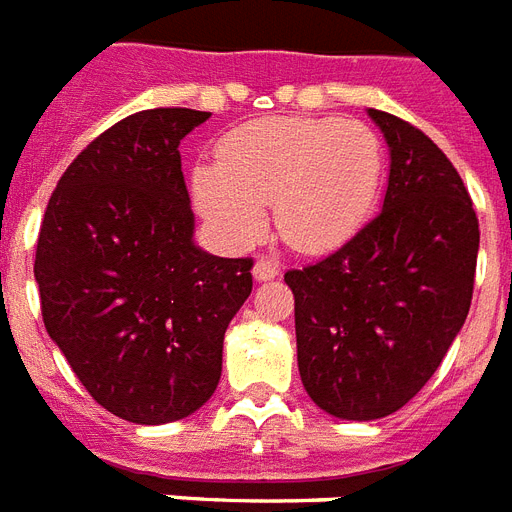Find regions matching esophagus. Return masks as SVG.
<instances>
[{"label": "esophagus", "mask_w": 512, "mask_h": 512, "mask_svg": "<svg viewBox=\"0 0 512 512\" xmlns=\"http://www.w3.org/2000/svg\"><path fill=\"white\" fill-rule=\"evenodd\" d=\"M277 275H280V269H277L275 261L259 259L256 264H253V280L256 282H269V280H275Z\"/></svg>", "instance_id": "obj_1"}]
</instances>
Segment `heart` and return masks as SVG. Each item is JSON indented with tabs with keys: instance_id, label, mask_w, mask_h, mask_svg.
<instances>
[{
	"instance_id": "1",
	"label": "heart",
	"mask_w": 512,
	"mask_h": 512,
	"mask_svg": "<svg viewBox=\"0 0 512 512\" xmlns=\"http://www.w3.org/2000/svg\"><path fill=\"white\" fill-rule=\"evenodd\" d=\"M380 171L378 134L359 121L261 118L227 134L216 163L192 171V192L203 219L232 248L264 235V203L272 200L282 240L320 253L362 230Z\"/></svg>"
}]
</instances>
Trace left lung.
Segmentation results:
<instances>
[{"label": "left lung", "mask_w": 512, "mask_h": 512, "mask_svg": "<svg viewBox=\"0 0 512 512\" xmlns=\"http://www.w3.org/2000/svg\"><path fill=\"white\" fill-rule=\"evenodd\" d=\"M367 116L388 145L380 214L327 259L285 275L306 394L359 423L402 410L447 357L478 259L476 211L447 155L402 118Z\"/></svg>", "instance_id": "left-lung-1"}]
</instances>
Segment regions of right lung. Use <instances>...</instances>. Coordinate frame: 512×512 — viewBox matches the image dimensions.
<instances>
[{"label": "right lung", "instance_id": "add662e5", "mask_svg": "<svg viewBox=\"0 0 512 512\" xmlns=\"http://www.w3.org/2000/svg\"><path fill=\"white\" fill-rule=\"evenodd\" d=\"M211 113L142 110L89 142L44 211L34 277L49 338L92 399L137 425L182 420L222 378L251 259L195 243L179 142Z\"/></svg>", "mask_w": 512, "mask_h": 512}]
</instances>
